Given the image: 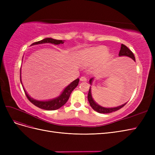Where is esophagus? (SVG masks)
I'll return each mask as SVG.
<instances>
[{
	"instance_id": "esophagus-1",
	"label": "esophagus",
	"mask_w": 155,
	"mask_h": 155,
	"mask_svg": "<svg viewBox=\"0 0 155 155\" xmlns=\"http://www.w3.org/2000/svg\"><path fill=\"white\" fill-rule=\"evenodd\" d=\"M80 81H87V79L85 76H82L80 78Z\"/></svg>"
}]
</instances>
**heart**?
I'll use <instances>...</instances> for the list:
<instances>
[{
    "label": "heart",
    "instance_id": "b5f03b06",
    "mask_svg": "<svg viewBox=\"0 0 155 155\" xmlns=\"http://www.w3.org/2000/svg\"><path fill=\"white\" fill-rule=\"evenodd\" d=\"M111 55L108 53V50L105 46H97L79 51L78 61L82 67H88L102 59H109Z\"/></svg>",
    "mask_w": 155,
    "mask_h": 155
}]
</instances>
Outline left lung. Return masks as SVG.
<instances>
[{
    "label": "left lung",
    "mask_w": 155,
    "mask_h": 155,
    "mask_svg": "<svg viewBox=\"0 0 155 155\" xmlns=\"http://www.w3.org/2000/svg\"><path fill=\"white\" fill-rule=\"evenodd\" d=\"M119 56L120 57H121V56H126V57H128L130 59H132L133 61H135V58H134L133 53L125 45H124L123 44L121 45V49H120V53H119ZM129 74H130V73H129ZM93 80H94L93 78L90 79V81H89V83H90V85H92ZM88 101L89 102V104H90V105L91 106V107L94 110L97 112H99V113H104V114L110 113V112L118 110L120 109H121V108H122L127 104V102H126L124 104L120 105L118 107H110V108L104 107H102L100 105H98L93 99L92 96V91H91V87H90V89H89L88 94Z\"/></svg>",
    "instance_id": "left-lung-1"
}]
</instances>
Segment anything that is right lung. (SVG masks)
I'll list each match as a JSON object with an SVG mask.
<instances>
[{"label":"right lung","mask_w":155,"mask_h":155,"mask_svg":"<svg viewBox=\"0 0 155 155\" xmlns=\"http://www.w3.org/2000/svg\"><path fill=\"white\" fill-rule=\"evenodd\" d=\"M64 41V40L63 41V40L54 39L52 38H45L38 42H35V43L31 45V46L44 44V43H51V44H54L55 45H59L60 44H63ZM20 78H21V83L22 85L23 89H24L26 96L28 99L29 100V101L31 103H32L34 105L40 108V109L47 110H57L66 104L70 96V94H71L72 92L74 90L75 88L78 85V83L79 81V79L78 78L76 79V80H74L72 82L70 83L68 86H67L64 88V90L62 91L61 93L60 94V95L59 96L54 98V99L41 101V100H37L34 99V98L31 97L29 96L27 92L26 91L24 87H23L22 81H21V72H20Z\"/></svg>","instance_id":"obj_1"}]
</instances>
